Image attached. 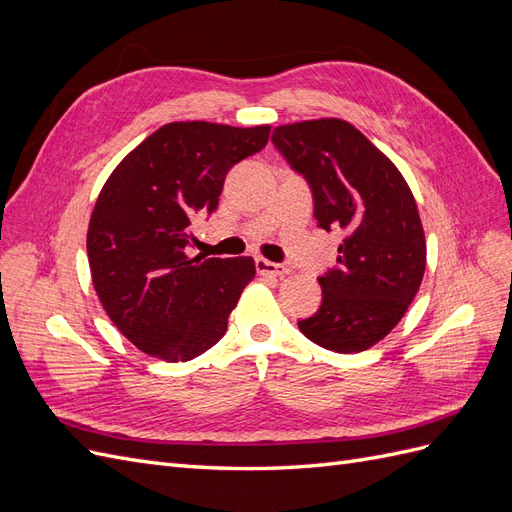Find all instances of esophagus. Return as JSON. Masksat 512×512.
<instances>
[{
    "label": "esophagus",
    "mask_w": 512,
    "mask_h": 512,
    "mask_svg": "<svg viewBox=\"0 0 512 512\" xmlns=\"http://www.w3.org/2000/svg\"><path fill=\"white\" fill-rule=\"evenodd\" d=\"M256 271L260 275H275V277H282L288 273V267L282 265V262H271L267 258H256Z\"/></svg>",
    "instance_id": "34e87169"
}]
</instances>
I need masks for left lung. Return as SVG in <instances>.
<instances>
[{
	"instance_id": "obj_1",
	"label": "left lung",
	"mask_w": 512,
	"mask_h": 512,
	"mask_svg": "<svg viewBox=\"0 0 512 512\" xmlns=\"http://www.w3.org/2000/svg\"><path fill=\"white\" fill-rule=\"evenodd\" d=\"M271 141L312 188L318 226L344 230L337 265L318 277V312L299 329L327 350L363 352L395 329L423 282L416 200L397 166L344 119L288 123Z\"/></svg>"
}]
</instances>
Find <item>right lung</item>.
<instances>
[{
	"instance_id": "right-lung-1",
	"label": "right lung",
	"mask_w": 512,
	"mask_h": 512,
	"mask_svg": "<svg viewBox=\"0 0 512 512\" xmlns=\"http://www.w3.org/2000/svg\"><path fill=\"white\" fill-rule=\"evenodd\" d=\"M271 126L175 121L119 162L87 230L91 280L115 327L149 356L179 363L218 344L250 256H190L196 215L218 209L228 170L258 153Z\"/></svg>"
}]
</instances>
